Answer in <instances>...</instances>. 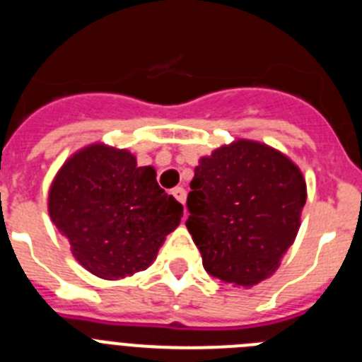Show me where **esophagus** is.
Wrapping results in <instances>:
<instances>
[{
	"instance_id": "1",
	"label": "esophagus",
	"mask_w": 362,
	"mask_h": 362,
	"mask_svg": "<svg viewBox=\"0 0 362 362\" xmlns=\"http://www.w3.org/2000/svg\"><path fill=\"white\" fill-rule=\"evenodd\" d=\"M172 194H174V197H175V199H177L181 204L187 203V190H185L183 187L174 188V190H172Z\"/></svg>"
}]
</instances>
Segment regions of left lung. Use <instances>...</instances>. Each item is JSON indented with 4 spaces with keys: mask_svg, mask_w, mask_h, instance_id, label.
Wrapping results in <instances>:
<instances>
[{
    "mask_svg": "<svg viewBox=\"0 0 362 362\" xmlns=\"http://www.w3.org/2000/svg\"><path fill=\"white\" fill-rule=\"evenodd\" d=\"M190 188L187 228L204 270L235 286L274 276L306 203L299 166L267 143L235 139L199 159Z\"/></svg>",
    "mask_w": 362,
    "mask_h": 362,
    "instance_id": "left-lung-1",
    "label": "left lung"
}]
</instances>
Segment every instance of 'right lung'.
I'll use <instances>...</instances> for the list:
<instances>
[{"label": "right lung", "mask_w": 362, "mask_h": 362, "mask_svg": "<svg viewBox=\"0 0 362 362\" xmlns=\"http://www.w3.org/2000/svg\"><path fill=\"white\" fill-rule=\"evenodd\" d=\"M49 216L74 259L99 279L143 272L183 217V204L127 148L92 143L74 152L49 188Z\"/></svg>", "instance_id": "right-lung-1"}]
</instances>
